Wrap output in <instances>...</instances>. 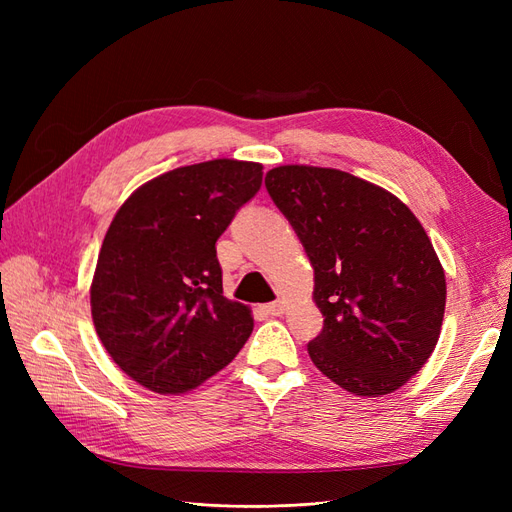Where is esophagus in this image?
Wrapping results in <instances>:
<instances>
[{
    "mask_svg": "<svg viewBox=\"0 0 512 512\" xmlns=\"http://www.w3.org/2000/svg\"><path fill=\"white\" fill-rule=\"evenodd\" d=\"M284 309H286L284 301H273V303L265 305V312H267L269 316H282V314H284Z\"/></svg>",
    "mask_w": 512,
    "mask_h": 512,
    "instance_id": "34e87169",
    "label": "esophagus"
}]
</instances>
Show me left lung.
<instances>
[{
	"label": "left lung",
	"instance_id": "1",
	"mask_svg": "<svg viewBox=\"0 0 512 512\" xmlns=\"http://www.w3.org/2000/svg\"><path fill=\"white\" fill-rule=\"evenodd\" d=\"M265 185L314 267V365L354 395L397 391L427 363L444 318V269L425 228L397 196L337 168L277 166Z\"/></svg>",
	"mask_w": 512,
	"mask_h": 512
}]
</instances>
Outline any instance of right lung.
Listing matches in <instances>:
<instances>
[{"mask_svg":"<svg viewBox=\"0 0 512 512\" xmlns=\"http://www.w3.org/2000/svg\"><path fill=\"white\" fill-rule=\"evenodd\" d=\"M260 183L256 162L181 166L141 185L108 226L91 316L111 359L145 389H194L252 335L250 307L222 292L215 241Z\"/></svg>","mask_w":512,"mask_h":512,"instance_id":"right-lung-1","label":"right lung"}]
</instances>
